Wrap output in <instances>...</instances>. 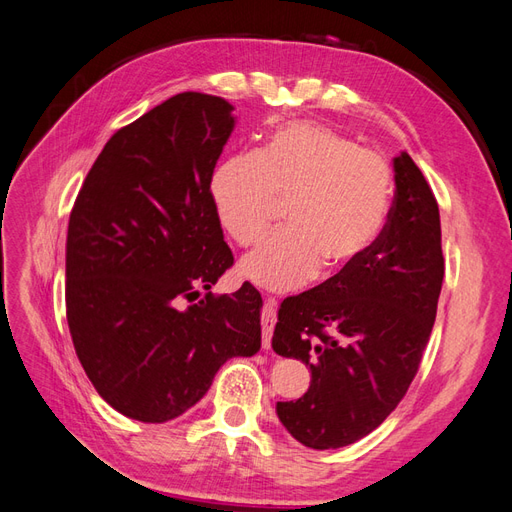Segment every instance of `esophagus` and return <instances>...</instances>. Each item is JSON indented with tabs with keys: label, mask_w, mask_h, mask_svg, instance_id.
<instances>
[{
	"label": "esophagus",
	"mask_w": 512,
	"mask_h": 512,
	"mask_svg": "<svg viewBox=\"0 0 512 512\" xmlns=\"http://www.w3.org/2000/svg\"><path fill=\"white\" fill-rule=\"evenodd\" d=\"M277 320V303L275 299H267L262 307V348H271V335Z\"/></svg>",
	"instance_id": "esophagus-1"
}]
</instances>
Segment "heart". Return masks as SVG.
<instances>
[{"label": "heart", "instance_id": "heart-1", "mask_svg": "<svg viewBox=\"0 0 512 512\" xmlns=\"http://www.w3.org/2000/svg\"><path fill=\"white\" fill-rule=\"evenodd\" d=\"M391 166L380 153L316 123H288L258 153H241L215 170L211 194L224 228L241 245L271 228L280 200L288 226L241 260L247 280L269 290L307 284L327 265L359 260L386 220Z\"/></svg>", "mask_w": 512, "mask_h": 512}]
</instances>
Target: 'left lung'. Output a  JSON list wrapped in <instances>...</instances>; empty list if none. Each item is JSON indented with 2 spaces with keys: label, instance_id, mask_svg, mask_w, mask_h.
I'll return each mask as SVG.
<instances>
[{
  "label": "left lung",
  "instance_id": "left-lung-1",
  "mask_svg": "<svg viewBox=\"0 0 512 512\" xmlns=\"http://www.w3.org/2000/svg\"><path fill=\"white\" fill-rule=\"evenodd\" d=\"M393 170V207L374 245L277 312L271 346L301 359L312 382L275 410L290 436L316 451L365 438L397 408L436 320L444 280L436 196L406 151Z\"/></svg>",
  "mask_w": 512,
  "mask_h": 512
}]
</instances>
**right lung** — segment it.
I'll list each match as a JSON object with an SVG mask.
<instances>
[{
	"instance_id": "right-lung-1",
	"label": "right lung",
	"mask_w": 512,
	"mask_h": 512,
	"mask_svg": "<svg viewBox=\"0 0 512 512\" xmlns=\"http://www.w3.org/2000/svg\"><path fill=\"white\" fill-rule=\"evenodd\" d=\"M232 128L224 98H168L111 136L72 207V344L100 397L134 421H173L228 359L260 350L250 282L200 299L235 262L211 194Z\"/></svg>"
}]
</instances>
